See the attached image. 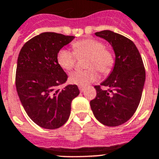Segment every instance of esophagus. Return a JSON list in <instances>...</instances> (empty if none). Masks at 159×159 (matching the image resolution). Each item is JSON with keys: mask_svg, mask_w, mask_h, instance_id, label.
<instances>
[{"mask_svg": "<svg viewBox=\"0 0 159 159\" xmlns=\"http://www.w3.org/2000/svg\"><path fill=\"white\" fill-rule=\"evenodd\" d=\"M79 90L81 92H83L85 90V87H79Z\"/></svg>", "mask_w": 159, "mask_h": 159, "instance_id": "obj_1", "label": "esophagus"}]
</instances>
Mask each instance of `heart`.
<instances>
[{
  "mask_svg": "<svg viewBox=\"0 0 159 159\" xmlns=\"http://www.w3.org/2000/svg\"><path fill=\"white\" fill-rule=\"evenodd\" d=\"M72 47L77 55H89L86 66L87 67H92L72 72L69 76V81L72 84L78 85L80 87L87 86L98 78V74L95 68L103 74H107L113 67V54L111 51L105 48V45L101 41L94 39H86L73 43ZM57 61L62 68L69 71L74 67L75 55L68 49L62 48L57 53Z\"/></svg>",
  "mask_w": 159,
  "mask_h": 159,
  "instance_id": "heart-1",
  "label": "heart"
}]
</instances>
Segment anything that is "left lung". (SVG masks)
Instances as JSON below:
<instances>
[{
    "mask_svg": "<svg viewBox=\"0 0 159 159\" xmlns=\"http://www.w3.org/2000/svg\"><path fill=\"white\" fill-rule=\"evenodd\" d=\"M113 48L115 63L111 73L96 86L97 97L90 102L97 120L106 126H118L133 116L140 102L145 82L143 60L135 44L128 38L111 30L97 32Z\"/></svg>",
    "mask_w": 159,
    "mask_h": 159,
    "instance_id": "obj_1",
    "label": "left lung"
}]
</instances>
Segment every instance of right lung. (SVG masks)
Wrapping results in <instances>:
<instances>
[{"label":"right lung","mask_w":159,"mask_h":159,"mask_svg":"<svg viewBox=\"0 0 159 159\" xmlns=\"http://www.w3.org/2000/svg\"><path fill=\"white\" fill-rule=\"evenodd\" d=\"M74 38L44 32L26 42L19 53L16 91L29 117L43 129L63 125L69 118L72 100L80 93L77 85L57 88L67 80L57 63V53Z\"/></svg>","instance_id":"obj_1"}]
</instances>
